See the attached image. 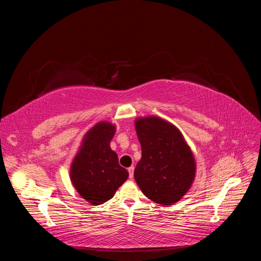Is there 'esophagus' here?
Listing matches in <instances>:
<instances>
[{"label":"esophagus","mask_w":261,"mask_h":261,"mask_svg":"<svg viewBox=\"0 0 261 261\" xmlns=\"http://www.w3.org/2000/svg\"><path fill=\"white\" fill-rule=\"evenodd\" d=\"M127 170H128V173H129V178H133L134 177V170H135V168H134L132 165V167H129Z\"/></svg>","instance_id":"obj_1"}]
</instances>
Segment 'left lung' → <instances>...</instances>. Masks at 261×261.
<instances>
[{
  "instance_id": "left-lung-1",
  "label": "left lung",
  "mask_w": 261,
  "mask_h": 261,
  "mask_svg": "<svg viewBox=\"0 0 261 261\" xmlns=\"http://www.w3.org/2000/svg\"><path fill=\"white\" fill-rule=\"evenodd\" d=\"M136 132L141 159L134 176L147 198L172 204L185 195L195 177L196 164L179 130L159 117L138 118Z\"/></svg>"
}]
</instances>
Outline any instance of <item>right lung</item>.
Listing matches in <instances>:
<instances>
[{"mask_svg": "<svg viewBox=\"0 0 261 261\" xmlns=\"http://www.w3.org/2000/svg\"><path fill=\"white\" fill-rule=\"evenodd\" d=\"M115 127L101 122L86 134L83 146L70 169V178L77 192L92 204H101L114 196L128 177L118 164L117 154L110 148Z\"/></svg>", "mask_w": 261, "mask_h": 261, "instance_id": "add662e5", "label": "right lung"}]
</instances>
